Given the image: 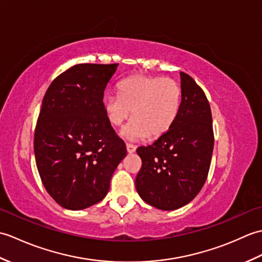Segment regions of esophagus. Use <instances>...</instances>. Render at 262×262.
Returning <instances> with one entry per match:
<instances>
[{
	"mask_svg": "<svg viewBox=\"0 0 262 262\" xmlns=\"http://www.w3.org/2000/svg\"><path fill=\"white\" fill-rule=\"evenodd\" d=\"M126 147H127V152L128 153H134L136 151V146L133 145L130 143H127L126 144Z\"/></svg>",
	"mask_w": 262,
	"mask_h": 262,
	"instance_id": "34e87169",
	"label": "esophagus"
}]
</instances>
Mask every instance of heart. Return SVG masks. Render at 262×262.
I'll return each instance as SVG.
<instances>
[{
    "label": "heart",
    "instance_id": "obj_1",
    "mask_svg": "<svg viewBox=\"0 0 262 262\" xmlns=\"http://www.w3.org/2000/svg\"><path fill=\"white\" fill-rule=\"evenodd\" d=\"M181 88L170 77L136 74L118 83V96H107L104 111L110 124L121 126L133 111V124L124 130L132 140L159 137L173 124L180 109Z\"/></svg>",
    "mask_w": 262,
    "mask_h": 262
}]
</instances>
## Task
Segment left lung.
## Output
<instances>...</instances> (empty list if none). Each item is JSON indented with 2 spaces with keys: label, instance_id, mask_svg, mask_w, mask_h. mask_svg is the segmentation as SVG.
I'll return each mask as SVG.
<instances>
[{
  "label": "left lung",
  "instance_id": "1",
  "mask_svg": "<svg viewBox=\"0 0 262 262\" xmlns=\"http://www.w3.org/2000/svg\"><path fill=\"white\" fill-rule=\"evenodd\" d=\"M181 102L173 124L148 146L137 148L142 168L136 190L148 205L173 210L190 203L207 179L214 148L211 111L204 91L180 72Z\"/></svg>",
  "mask_w": 262,
  "mask_h": 262
}]
</instances>
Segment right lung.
Returning a JSON list of instances; mask_svg holds the SVG:
<instances>
[{"instance_id": "right-lung-1", "label": "right lung", "mask_w": 262, "mask_h": 262, "mask_svg": "<svg viewBox=\"0 0 262 262\" xmlns=\"http://www.w3.org/2000/svg\"><path fill=\"white\" fill-rule=\"evenodd\" d=\"M118 64H77L55 79L42 99L35 157L43 187L62 207L80 210L105 197L126 157L103 105Z\"/></svg>"}]
</instances>
